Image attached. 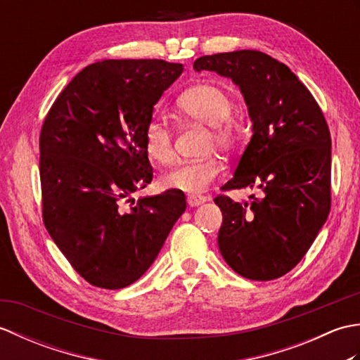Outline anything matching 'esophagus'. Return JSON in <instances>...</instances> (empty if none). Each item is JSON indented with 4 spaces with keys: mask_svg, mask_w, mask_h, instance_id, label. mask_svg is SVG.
I'll return each mask as SVG.
<instances>
[{
    "mask_svg": "<svg viewBox=\"0 0 360 360\" xmlns=\"http://www.w3.org/2000/svg\"><path fill=\"white\" fill-rule=\"evenodd\" d=\"M205 201H207V198H205V196H200V195H190V196L187 198V202H188L190 207H198V205L204 204Z\"/></svg>",
    "mask_w": 360,
    "mask_h": 360,
    "instance_id": "obj_1",
    "label": "esophagus"
}]
</instances>
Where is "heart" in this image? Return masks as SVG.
I'll return each mask as SVG.
<instances>
[{
	"label": "heart",
	"mask_w": 360,
	"mask_h": 360,
	"mask_svg": "<svg viewBox=\"0 0 360 360\" xmlns=\"http://www.w3.org/2000/svg\"><path fill=\"white\" fill-rule=\"evenodd\" d=\"M232 97L217 83H200L178 98L176 108L184 116L212 127L210 141L229 147L236 139V124L231 119ZM143 151L156 164H168L173 159V141L168 129L159 122H150L143 129ZM221 172L217 159L187 160L172 168L160 178V186L186 193H202Z\"/></svg>",
	"instance_id": "heart-1"
}]
</instances>
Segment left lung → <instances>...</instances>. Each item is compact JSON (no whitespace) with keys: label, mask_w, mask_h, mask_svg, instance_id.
<instances>
[{"label":"left lung","mask_w":360,"mask_h":360,"mask_svg":"<svg viewBox=\"0 0 360 360\" xmlns=\"http://www.w3.org/2000/svg\"><path fill=\"white\" fill-rule=\"evenodd\" d=\"M240 86L252 137L223 190L258 188L250 204L217 196L223 212L218 248L241 277L278 278L304 257L331 209V136L308 88L286 65L259 51L200 57Z\"/></svg>","instance_id":"1"}]
</instances>
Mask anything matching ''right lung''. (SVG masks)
Wrapping results in <instances>:
<instances>
[{
    "label": "right lung",
    "mask_w": 360,
    "mask_h": 360,
    "mask_svg": "<svg viewBox=\"0 0 360 360\" xmlns=\"http://www.w3.org/2000/svg\"><path fill=\"white\" fill-rule=\"evenodd\" d=\"M182 70L164 60L93 63L68 83L43 122L44 226L93 286L120 289L141 278L187 207L176 190L124 204L153 179L143 129Z\"/></svg>",
    "instance_id": "right-lung-1"
}]
</instances>
